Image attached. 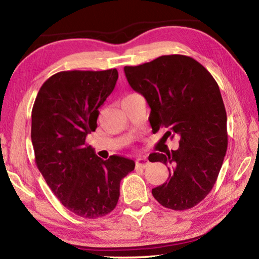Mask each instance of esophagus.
<instances>
[{
  "instance_id": "1",
  "label": "esophagus",
  "mask_w": 259,
  "mask_h": 259,
  "mask_svg": "<svg viewBox=\"0 0 259 259\" xmlns=\"http://www.w3.org/2000/svg\"><path fill=\"white\" fill-rule=\"evenodd\" d=\"M150 164V161H148L146 157H138L136 160V166L137 168H146V166Z\"/></svg>"
}]
</instances>
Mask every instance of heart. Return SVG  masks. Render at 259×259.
Returning <instances> with one entry per match:
<instances>
[{"label":"heart","mask_w":259,"mask_h":259,"mask_svg":"<svg viewBox=\"0 0 259 259\" xmlns=\"http://www.w3.org/2000/svg\"><path fill=\"white\" fill-rule=\"evenodd\" d=\"M133 96H136V95H130V96H128V97H133ZM126 98V97H125Z\"/></svg>","instance_id":"heart-1"}]
</instances>
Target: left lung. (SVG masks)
<instances>
[{
	"label": "left lung",
	"mask_w": 259,
	"mask_h": 259,
	"mask_svg": "<svg viewBox=\"0 0 259 259\" xmlns=\"http://www.w3.org/2000/svg\"><path fill=\"white\" fill-rule=\"evenodd\" d=\"M124 73L130 87L150 105L153 133L165 128V137H179L178 150L148 156L169 166L168 181L152 194L168 209H191L212 190L229 143L217 82L199 61L183 55L125 66Z\"/></svg>",
	"instance_id": "obj_1"
}]
</instances>
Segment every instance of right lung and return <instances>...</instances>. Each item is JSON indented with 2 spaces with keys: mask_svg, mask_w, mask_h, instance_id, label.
<instances>
[{
  "mask_svg": "<svg viewBox=\"0 0 259 259\" xmlns=\"http://www.w3.org/2000/svg\"><path fill=\"white\" fill-rule=\"evenodd\" d=\"M117 77L116 68L56 73L42 84L32 109L35 163L64 207L82 218L113 211L121 179L135 169L126 157L102 160L85 142Z\"/></svg>",
  "mask_w": 259,
  "mask_h": 259,
  "instance_id": "1",
  "label": "right lung"
}]
</instances>
